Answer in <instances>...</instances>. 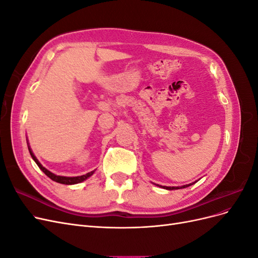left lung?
<instances>
[{"label": "left lung", "mask_w": 258, "mask_h": 258, "mask_svg": "<svg viewBox=\"0 0 258 258\" xmlns=\"http://www.w3.org/2000/svg\"><path fill=\"white\" fill-rule=\"evenodd\" d=\"M196 182H194V183H190V184H187V185H183V186H176V187H174V186H161V185H157V186H159V187H161V188H165V189H168V190H174V189H181V188H185V187H188V186H190V185H192V184H195Z\"/></svg>", "instance_id": "1"}]
</instances>
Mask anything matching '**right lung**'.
Instances as JSON below:
<instances>
[{"label": "right lung", "instance_id": "right-lung-1", "mask_svg": "<svg viewBox=\"0 0 258 258\" xmlns=\"http://www.w3.org/2000/svg\"><path fill=\"white\" fill-rule=\"evenodd\" d=\"M28 148H29V152H30L31 157H32V159L35 161V163L38 166V168H40V169L43 171V172H44L46 175H47L49 178H51L52 181L57 182V183L66 184V185L79 184V183H82V182L86 181V179H87L88 177H90L93 173H95V171H96V170H93V171H91V172H88V173H86V174L81 175V176H61V175H57V174H54V173L50 172L49 170H47L45 167L42 166V163L37 160V158L35 157V155L33 154L32 150H31V147H30L29 143H28Z\"/></svg>", "mask_w": 258, "mask_h": 258}]
</instances>
